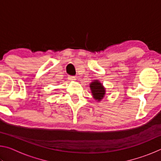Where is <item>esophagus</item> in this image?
Wrapping results in <instances>:
<instances>
[{
	"mask_svg": "<svg viewBox=\"0 0 161 161\" xmlns=\"http://www.w3.org/2000/svg\"><path fill=\"white\" fill-rule=\"evenodd\" d=\"M69 79L70 80L72 81H75L76 80V78L75 77H72V76H71V77H69Z\"/></svg>",
	"mask_w": 161,
	"mask_h": 161,
	"instance_id": "esophagus-1",
	"label": "esophagus"
}]
</instances>
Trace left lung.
<instances>
[{"mask_svg": "<svg viewBox=\"0 0 161 161\" xmlns=\"http://www.w3.org/2000/svg\"><path fill=\"white\" fill-rule=\"evenodd\" d=\"M92 96L95 100L100 102L103 99L106 94V89L99 80H94L89 85Z\"/></svg>", "mask_w": 161, "mask_h": 161, "instance_id": "1", "label": "left lung"}]
</instances>
